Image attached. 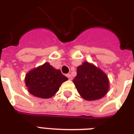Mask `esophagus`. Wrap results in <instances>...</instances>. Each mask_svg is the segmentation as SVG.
<instances>
[{"mask_svg":"<svg viewBox=\"0 0 134 134\" xmlns=\"http://www.w3.org/2000/svg\"><path fill=\"white\" fill-rule=\"evenodd\" d=\"M67 77L68 78V79L69 80H72V76H71V74H67Z\"/></svg>","mask_w":134,"mask_h":134,"instance_id":"esophagus-1","label":"esophagus"}]
</instances>
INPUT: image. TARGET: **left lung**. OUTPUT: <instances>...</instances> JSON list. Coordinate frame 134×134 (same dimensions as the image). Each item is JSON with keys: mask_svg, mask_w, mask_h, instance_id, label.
<instances>
[{"mask_svg": "<svg viewBox=\"0 0 134 134\" xmlns=\"http://www.w3.org/2000/svg\"><path fill=\"white\" fill-rule=\"evenodd\" d=\"M73 82L78 92L88 101L99 99L108 90V76L101 69L88 62H84L78 67L77 75Z\"/></svg>", "mask_w": 134, "mask_h": 134, "instance_id": "8db88e82", "label": "left lung"}]
</instances>
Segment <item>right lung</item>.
I'll return each mask as SVG.
<instances>
[{
	"instance_id": "1",
	"label": "right lung",
	"mask_w": 134,
	"mask_h": 134,
	"mask_svg": "<svg viewBox=\"0 0 134 134\" xmlns=\"http://www.w3.org/2000/svg\"><path fill=\"white\" fill-rule=\"evenodd\" d=\"M68 79L60 69H55L48 63L30 71L25 82L28 91L37 97L48 99L58 91L61 84Z\"/></svg>"
}]
</instances>
